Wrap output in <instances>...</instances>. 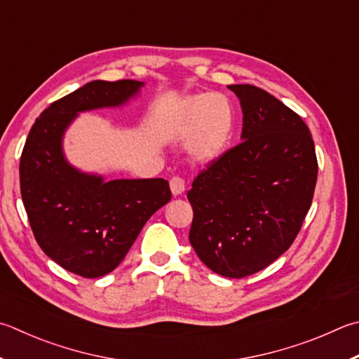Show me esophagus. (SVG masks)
<instances>
[{
    "label": "esophagus",
    "instance_id": "1",
    "mask_svg": "<svg viewBox=\"0 0 359 359\" xmlns=\"http://www.w3.org/2000/svg\"><path fill=\"white\" fill-rule=\"evenodd\" d=\"M169 187H171L174 196H179V194L185 191V180L182 177H177V175H174V177L169 180Z\"/></svg>",
    "mask_w": 359,
    "mask_h": 359
}]
</instances>
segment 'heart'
I'll use <instances>...</instances> for the list:
<instances>
[{"instance_id":"b5f03b06","label":"heart","mask_w":359,"mask_h":359,"mask_svg":"<svg viewBox=\"0 0 359 359\" xmlns=\"http://www.w3.org/2000/svg\"><path fill=\"white\" fill-rule=\"evenodd\" d=\"M236 117L231 102L221 94L193 95L175 108L172 130L188 141L191 158L202 165L218 160L231 146Z\"/></svg>"}]
</instances>
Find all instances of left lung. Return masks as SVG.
Segmentation results:
<instances>
[{
  "label": "left lung",
  "instance_id": "left-lung-1",
  "mask_svg": "<svg viewBox=\"0 0 359 359\" xmlns=\"http://www.w3.org/2000/svg\"><path fill=\"white\" fill-rule=\"evenodd\" d=\"M243 113L242 142L193 182L190 243L212 271L245 278L269 266L302 229L317 157L302 117L252 84H231Z\"/></svg>",
  "mask_w": 359,
  "mask_h": 359
}]
</instances>
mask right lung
I'll use <instances>...</instances> for the list:
<instances>
[{"label":"right lung","mask_w":359,"mask_h":359,"mask_svg":"<svg viewBox=\"0 0 359 359\" xmlns=\"http://www.w3.org/2000/svg\"><path fill=\"white\" fill-rule=\"evenodd\" d=\"M142 86L135 80L84 84L51 103L25 142L20 190L32 233L51 260L83 278L113 271L171 190L165 179L105 180L80 171L64 155V133L80 113L126 105Z\"/></svg>","instance_id":"obj_1"}]
</instances>
